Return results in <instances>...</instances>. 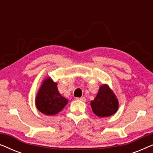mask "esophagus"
<instances>
[{"label": "esophagus", "instance_id": "esophagus-1", "mask_svg": "<svg viewBox=\"0 0 153 153\" xmlns=\"http://www.w3.org/2000/svg\"><path fill=\"white\" fill-rule=\"evenodd\" d=\"M76 100H81V101H82V102H85V101H86V99H85V97H81L80 98H76Z\"/></svg>", "mask_w": 153, "mask_h": 153}]
</instances>
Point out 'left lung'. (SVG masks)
I'll return each mask as SVG.
<instances>
[{
  "instance_id": "left-lung-1",
  "label": "left lung",
  "mask_w": 153,
  "mask_h": 153,
  "mask_svg": "<svg viewBox=\"0 0 153 153\" xmlns=\"http://www.w3.org/2000/svg\"><path fill=\"white\" fill-rule=\"evenodd\" d=\"M91 105L96 116L104 118L112 116L117 111L118 102L116 95L108 85H102L100 86L96 97L91 101Z\"/></svg>"
}]
</instances>
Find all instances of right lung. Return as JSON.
<instances>
[{"label":"right lung","mask_w":153,"mask_h":153,"mask_svg":"<svg viewBox=\"0 0 153 153\" xmlns=\"http://www.w3.org/2000/svg\"><path fill=\"white\" fill-rule=\"evenodd\" d=\"M68 100L60 95L57 84L51 79H45L36 97L37 108L48 116H53L60 112L68 104Z\"/></svg>","instance_id":"right-lung-1"}]
</instances>
